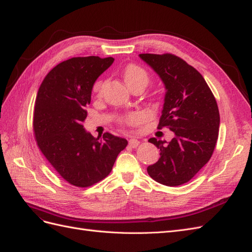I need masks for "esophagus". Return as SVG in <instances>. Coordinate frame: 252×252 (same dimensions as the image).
Instances as JSON below:
<instances>
[{"mask_svg":"<svg viewBox=\"0 0 252 252\" xmlns=\"http://www.w3.org/2000/svg\"><path fill=\"white\" fill-rule=\"evenodd\" d=\"M139 144H140V141H139L138 139L131 138L130 140H129V145H130V146H131V147H133V148L138 147V146H139Z\"/></svg>","mask_w":252,"mask_h":252,"instance_id":"obj_1","label":"esophagus"}]
</instances>
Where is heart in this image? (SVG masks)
<instances>
[{
  "label": "heart",
  "mask_w": 252,
  "mask_h": 252,
  "mask_svg": "<svg viewBox=\"0 0 252 252\" xmlns=\"http://www.w3.org/2000/svg\"><path fill=\"white\" fill-rule=\"evenodd\" d=\"M123 77L125 79V82L129 88H132L133 86H143L146 87L148 81H149V75L147 71L144 69L143 67L136 65V64H129L125 67L123 71ZM104 81H97L94 83V91L96 95H101L102 90L104 87ZM140 120L138 114H130V116L126 117L123 120V124L126 126H132L138 123Z\"/></svg>",
  "instance_id": "heart-1"
}]
</instances>
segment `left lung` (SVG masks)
Listing matches in <instances>:
<instances>
[{"instance_id": "1", "label": "left lung", "mask_w": 252, "mask_h": 252, "mask_svg": "<svg viewBox=\"0 0 252 252\" xmlns=\"http://www.w3.org/2000/svg\"><path fill=\"white\" fill-rule=\"evenodd\" d=\"M165 85L166 94L158 128H169L174 138L149 139L159 149L158 161L147 167L159 184L179 186L191 180L210 159L219 136L218 104L207 83L195 68L171 55L141 53Z\"/></svg>"}]
</instances>
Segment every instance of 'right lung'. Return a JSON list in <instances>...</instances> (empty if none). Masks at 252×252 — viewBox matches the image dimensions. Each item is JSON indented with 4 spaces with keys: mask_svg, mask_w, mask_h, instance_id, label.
Listing matches in <instances>:
<instances>
[{
    "mask_svg": "<svg viewBox=\"0 0 252 252\" xmlns=\"http://www.w3.org/2000/svg\"><path fill=\"white\" fill-rule=\"evenodd\" d=\"M114 59L72 58L48 72L37 91L33 131L44 157L69 184L89 187L110 173L127 140L109 132L94 138L83 126L96 79Z\"/></svg>",
    "mask_w": 252,
    "mask_h": 252,
    "instance_id": "1",
    "label": "right lung"
}]
</instances>
